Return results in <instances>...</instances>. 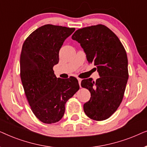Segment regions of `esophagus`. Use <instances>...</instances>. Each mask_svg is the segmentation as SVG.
Returning <instances> with one entry per match:
<instances>
[{"label":"esophagus","mask_w":147,"mask_h":147,"mask_svg":"<svg viewBox=\"0 0 147 147\" xmlns=\"http://www.w3.org/2000/svg\"><path fill=\"white\" fill-rule=\"evenodd\" d=\"M78 83H79V85L80 87H81V82H82V79H80V78H78Z\"/></svg>","instance_id":"obj_1"}]
</instances>
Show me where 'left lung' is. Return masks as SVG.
<instances>
[{
    "instance_id": "left-lung-1",
    "label": "left lung",
    "mask_w": 147,
    "mask_h": 147,
    "mask_svg": "<svg viewBox=\"0 0 147 147\" xmlns=\"http://www.w3.org/2000/svg\"><path fill=\"white\" fill-rule=\"evenodd\" d=\"M72 39L80 43L88 62L96 65L100 78L83 80L81 86L89 90L91 97L84 110L98 121L110 117L119 107L128 79V58L117 36L103 25L78 29Z\"/></svg>"
}]
</instances>
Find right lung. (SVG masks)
<instances>
[{
	"mask_svg": "<svg viewBox=\"0 0 147 147\" xmlns=\"http://www.w3.org/2000/svg\"><path fill=\"white\" fill-rule=\"evenodd\" d=\"M75 28L45 25L24 42L20 57L21 79L31 110L45 124L59 121L68 100L79 90L78 80L57 78L53 66L59 62L63 42Z\"/></svg>",
	"mask_w": 147,
	"mask_h": 147,
	"instance_id": "add662e5",
	"label": "right lung"
}]
</instances>
